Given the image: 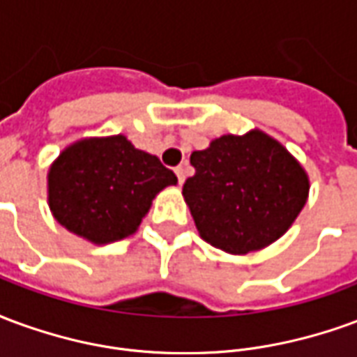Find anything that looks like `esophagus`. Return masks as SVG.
<instances>
[{
  "label": "esophagus",
  "instance_id": "obj_1",
  "mask_svg": "<svg viewBox=\"0 0 357 357\" xmlns=\"http://www.w3.org/2000/svg\"><path fill=\"white\" fill-rule=\"evenodd\" d=\"M176 176H178V181H179V183H183V181H185L187 164H179L178 168H176Z\"/></svg>",
  "mask_w": 357,
  "mask_h": 357
}]
</instances>
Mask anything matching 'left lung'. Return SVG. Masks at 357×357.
<instances>
[{
  "instance_id": "left-lung-1",
  "label": "left lung",
  "mask_w": 357,
  "mask_h": 357,
  "mask_svg": "<svg viewBox=\"0 0 357 357\" xmlns=\"http://www.w3.org/2000/svg\"><path fill=\"white\" fill-rule=\"evenodd\" d=\"M183 199L202 239L229 255L262 250L289 231L304 208L310 178L262 130L222 135L193 151Z\"/></svg>"
}]
</instances>
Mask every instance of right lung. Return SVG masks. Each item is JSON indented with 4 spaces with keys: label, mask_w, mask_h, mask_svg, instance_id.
Instances as JSON below:
<instances>
[{
    "label": "right lung",
    "mask_w": 357,
    "mask_h": 357,
    "mask_svg": "<svg viewBox=\"0 0 357 357\" xmlns=\"http://www.w3.org/2000/svg\"><path fill=\"white\" fill-rule=\"evenodd\" d=\"M178 178L126 135L86 137L68 145L47 172V202L65 229L93 245L137 231L153 199Z\"/></svg>",
    "instance_id": "right-lung-1"
}]
</instances>
